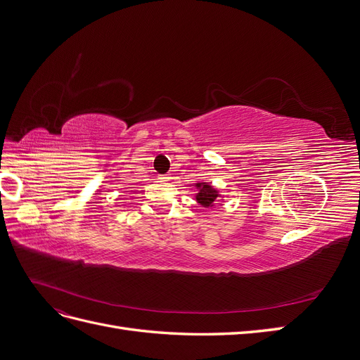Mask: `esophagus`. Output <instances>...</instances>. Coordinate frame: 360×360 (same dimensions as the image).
Listing matches in <instances>:
<instances>
[{
	"label": "esophagus",
	"instance_id": "34e87169",
	"mask_svg": "<svg viewBox=\"0 0 360 360\" xmlns=\"http://www.w3.org/2000/svg\"><path fill=\"white\" fill-rule=\"evenodd\" d=\"M159 180L168 181V180H171V176H169V174H163V176H159Z\"/></svg>",
	"mask_w": 360,
	"mask_h": 360
}]
</instances>
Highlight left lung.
<instances>
[{
    "mask_svg": "<svg viewBox=\"0 0 360 360\" xmlns=\"http://www.w3.org/2000/svg\"><path fill=\"white\" fill-rule=\"evenodd\" d=\"M195 188H197L198 193L195 195V200L201 205V207H213L219 198H222V195L219 193L214 186H212V183L209 181H198L195 183Z\"/></svg>",
    "mask_w": 360,
    "mask_h": 360,
    "instance_id": "left-lung-1",
    "label": "left lung"
}]
</instances>
